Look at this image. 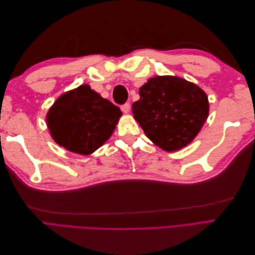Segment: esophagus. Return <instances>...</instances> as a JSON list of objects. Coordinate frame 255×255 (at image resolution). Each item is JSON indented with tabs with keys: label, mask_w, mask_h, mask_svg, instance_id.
Segmentation results:
<instances>
[{
	"label": "esophagus",
	"mask_w": 255,
	"mask_h": 255,
	"mask_svg": "<svg viewBox=\"0 0 255 255\" xmlns=\"http://www.w3.org/2000/svg\"><path fill=\"white\" fill-rule=\"evenodd\" d=\"M121 111L125 113V114H128V112H129V104L128 103H126V104H123L122 106H121Z\"/></svg>",
	"instance_id": "esophagus-1"
}]
</instances>
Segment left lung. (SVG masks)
Segmentation results:
<instances>
[{"label": "left lung", "mask_w": 255, "mask_h": 255, "mask_svg": "<svg viewBox=\"0 0 255 255\" xmlns=\"http://www.w3.org/2000/svg\"><path fill=\"white\" fill-rule=\"evenodd\" d=\"M135 120L149 139L168 152L189 144L205 123L210 105L196 84L177 76H155L139 89Z\"/></svg>", "instance_id": "left-lung-1"}]
</instances>
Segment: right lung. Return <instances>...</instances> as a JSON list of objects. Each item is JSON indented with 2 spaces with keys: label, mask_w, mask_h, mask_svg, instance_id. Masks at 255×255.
<instances>
[{
  "label": "right lung",
  "mask_w": 255,
  "mask_h": 255,
  "mask_svg": "<svg viewBox=\"0 0 255 255\" xmlns=\"http://www.w3.org/2000/svg\"><path fill=\"white\" fill-rule=\"evenodd\" d=\"M122 113L89 85L61 95L47 115L50 134L68 151L89 155L112 136Z\"/></svg>",
  "instance_id": "obj_1"
}]
</instances>
